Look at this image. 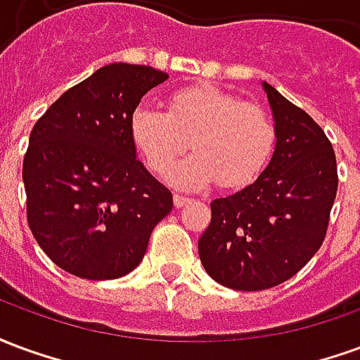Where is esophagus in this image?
Here are the masks:
<instances>
[{
    "label": "esophagus",
    "mask_w": 360,
    "mask_h": 360,
    "mask_svg": "<svg viewBox=\"0 0 360 360\" xmlns=\"http://www.w3.org/2000/svg\"><path fill=\"white\" fill-rule=\"evenodd\" d=\"M191 202V198H187V196L183 195H173V204L177 206V208H181V206H185V204Z\"/></svg>",
    "instance_id": "obj_1"
}]
</instances>
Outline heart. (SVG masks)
I'll return each instance as SVG.
<instances>
[{
  "instance_id": "obj_1",
  "label": "heart",
  "mask_w": 360,
  "mask_h": 360,
  "mask_svg": "<svg viewBox=\"0 0 360 360\" xmlns=\"http://www.w3.org/2000/svg\"><path fill=\"white\" fill-rule=\"evenodd\" d=\"M131 141L150 172L164 175L188 148L172 181L196 188L218 181L226 188L255 183L270 162L276 125L264 108L227 90L198 84L173 92L165 111L139 105L131 113Z\"/></svg>"
}]
</instances>
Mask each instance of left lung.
Returning <instances> with one entry per match:
<instances>
[{
    "label": "left lung",
    "mask_w": 360,
    "mask_h": 360,
    "mask_svg": "<svg viewBox=\"0 0 360 360\" xmlns=\"http://www.w3.org/2000/svg\"><path fill=\"white\" fill-rule=\"evenodd\" d=\"M276 150L252 185L210 204L198 241L204 270L235 291H262L293 278L322 247L338 164L332 142L309 113L266 84Z\"/></svg>",
    "instance_id": "obj_1"
}]
</instances>
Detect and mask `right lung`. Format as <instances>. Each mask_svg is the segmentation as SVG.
<instances>
[{
    "mask_svg": "<svg viewBox=\"0 0 360 360\" xmlns=\"http://www.w3.org/2000/svg\"><path fill=\"white\" fill-rule=\"evenodd\" d=\"M169 75L111 63L59 96L22 160L28 227L61 270L115 279L141 264L172 191L136 160L131 113Z\"/></svg>",
    "mask_w": 360,
    "mask_h": 360,
    "instance_id": "add662e5",
    "label": "right lung"
}]
</instances>
